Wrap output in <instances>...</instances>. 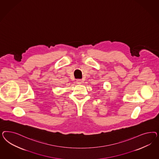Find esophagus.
Masks as SVG:
<instances>
[{"label": "esophagus", "mask_w": 159, "mask_h": 159, "mask_svg": "<svg viewBox=\"0 0 159 159\" xmlns=\"http://www.w3.org/2000/svg\"><path fill=\"white\" fill-rule=\"evenodd\" d=\"M76 83L77 84H82V81L81 79H77L76 80Z\"/></svg>", "instance_id": "obj_1"}]
</instances>
